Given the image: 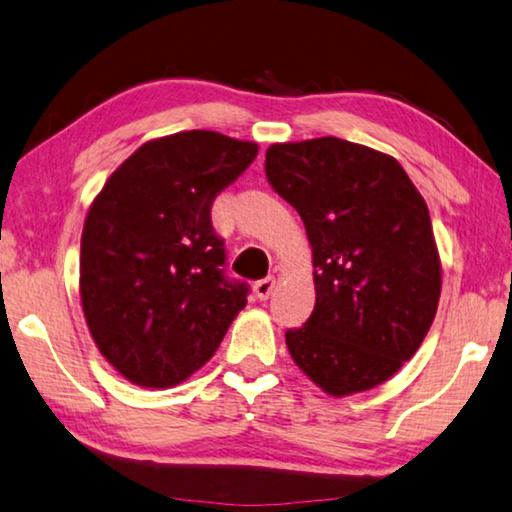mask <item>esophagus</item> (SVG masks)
Instances as JSON below:
<instances>
[{"instance_id":"obj_1","label":"esophagus","mask_w":512,"mask_h":512,"mask_svg":"<svg viewBox=\"0 0 512 512\" xmlns=\"http://www.w3.org/2000/svg\"><path fill=\"white\" fill-rule=\"evenodd\" d=\"M274 288H276V279H274V276H265V279L256 281V283H254V294H256V299L267 301V299H270V294H272V290H274Z\"/></svg>"}]
</instances>
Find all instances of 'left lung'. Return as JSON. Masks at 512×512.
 <instances>
[{"label":"left lung","instance_id":"obj_1","mask_svg":"<svg viewBox=\"0 0 512 512\" xmlns=\"http://www.w3.org/2000/svg\"><path fill=\"white\" fill-rule=\"evenodd\" d=\"M265 175L315 263V310L285 333L292 360L330 396L378 387L423 344L441 297L425 200L396 159L337 137L274 143Z\"/></svg>","mask_w":512,"mask_h":512}]
</instances>
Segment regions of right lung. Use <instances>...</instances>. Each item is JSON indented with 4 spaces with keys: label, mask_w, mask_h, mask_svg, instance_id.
<instances>
[{
    "label": "right lung",
    "mask_w": 512,
    "mask_h": 512,
    "mask_svg": "<svg viewBox=\"0 0 512 512\" xmlns=\"http://www.w3.org/2000/svg\"><path fill=\"white\" fill-rule=\"evenodd\" d=\"M258 155L188 130L143 143L107 179L80 240V301L98 351L139 387L186 380L218 351L249 285L229 279L211 204Z\"/></svg>",
    "instance_id": "obj_1"
}]
</instances>
